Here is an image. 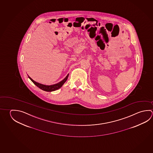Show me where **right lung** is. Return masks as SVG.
<instances>
[{"label": "right lung", "instance_id": "add662e5", "mask_svg": "<svg viewBox=\"0 0 153 153\" xmlns=\"http://www.w3.org/2000/svg\"><path fill=\"white\" fill-rule=\"evenodd\" d=\"M69 76V74H68L67 76L65 77L64 79H63L62 81H61L59 83H57L54 85H43L40 83H38L36 82H35L34 80H33L30 77L28 76V77L30 80L32 81L33 83L35 84V85L37 86L38 88H41V90H42L43 91H47V92H51V91H55L56 90H58L59 88L62 87V86L64 84V83L67 80L68 77Z\"/></svg>", "mask_w": 153, "mask_h": 153}]
</instances>
